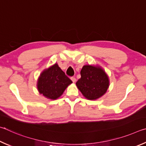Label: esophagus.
<instances>
[{
  "instance_id": "obj_1",
  "label": "esophagus",
  "mask_w": 146,
  "mask_h": 146,
  "mask_svg": "<svg viewBox=\"0 0 146 146\" xmlns=\"http://www.w3.org/2000/svg\"><path fill=\"white\" fill-rule=\"evenodd\" d=\"M71 80L72 81V82H73V83H75L76 81V79L75 78L72 77V78H71Z\"/></svg>"
}]
</instances>
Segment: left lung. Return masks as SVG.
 Listing matches in <instances>:
<instances>
[{"label":"left lung","mask_w":146,"mask_h":146,"mask_svg":"<svg viewBox=\"0 0 146 146\" xmlns=\"http://www.w3.org/2000/svg\"><path fill=\"white\" fill-rule=\"evenodd\" d=\"M81 78L76 85L88 100H96L106 92L110 86L108 75L99 65H86L81 70Z\"/></svg>","instance_id":"obj_1"}]
</instances>
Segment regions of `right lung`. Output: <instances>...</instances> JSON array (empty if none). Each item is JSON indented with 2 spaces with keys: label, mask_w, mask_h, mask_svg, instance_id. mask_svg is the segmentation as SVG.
<instances>
[{
  "label": "right lung",
  "mask_w": 146,
  "mask_h": 146,
  "mask_svg": "<svg viewBox=\"0 0 146 146\" xmlns=\"http://www.w3.org/2000/svg\"><path fill=\"white\" fill-rule=\"evenodd\" d=\"M72 83V81L58 64L55 63L40 74L37 81V88L39 93L45 98L55 100L62 95Z\"/></svg>",
  "instance_id": "1"
}]
</instances>
